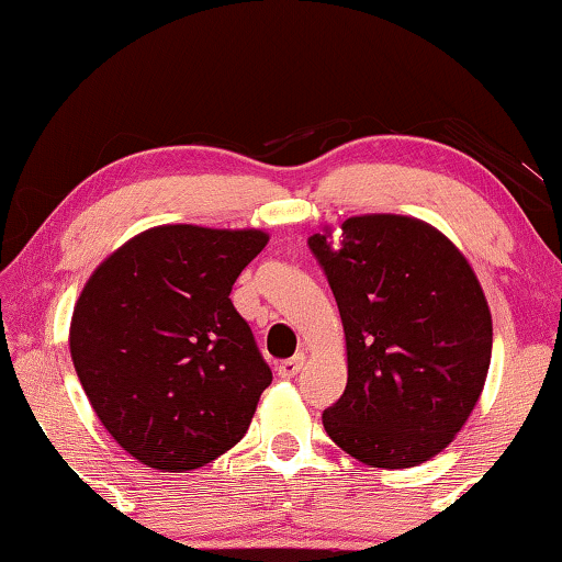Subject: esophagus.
<instances>
[{
    "mask_svg": "<svg viewBox=\"0 0 562 562\" xmlns=\"http://www.w3.org/2000/svg\"><path fill=\"white\" fill-rule=\"evenodd\" d=\"M304 352H296L294 358H289V360H281L279 363V375L281 379H294V375L302 371V366H304Z\"/></svg>",
    "mask_w": 562,
    "mask_h": 562,
    "instance_id": "esophagus-1",
    "label": "esophagus"
}]
</instances>
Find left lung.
I'll use <instances>...</instances> for the list:
<instances>
[{"mask_svg": "<svg viewBox=\"0 0 562 562\" xmlns=\"http://www.w3.org/2000/svg\"><path fill=\"white\" fill-rule=\"evenodd\" d=\"M310 237L333 289L348 386L322 425L360 463L412 468L448 448L488 375L491 310L463 252L406 214H360Z\"/></svg>", "mask_w": 562, "mask_h": 562, "instance_id": "obj_1", "label": "left lung"}]
</instances>
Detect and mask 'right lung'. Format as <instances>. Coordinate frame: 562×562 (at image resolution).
I'll return each instance as SVG.
<instances>
[{
  "label": "right lung",
  "mask_w": 562,
  "mask_h": 562,
  "mask_svg": "<svg viewBox=\"0 0 562 562\" xmlns=\"http://www.w3.org/2000/svg\"><path fill=\"white\" fill-rule=\"evenodd\" d=\"M266 243L256 227H150L106 256L76 299V375L143 465L194 471L248 432L273 375L229 291Z\"/></svg>",
  "instance_id": "add662e5"
}]
</instances>
